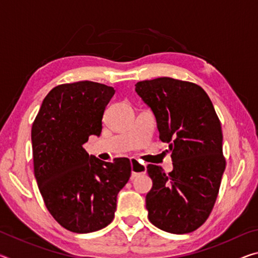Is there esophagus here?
Here are the masks:
<instances>
[{
    "mask_svg": "<svg viewBox=\"0 0 258 258\" xmlns=\"http://www.w3.org/2000/svg\"><path fill=\"white\" fill-rule=\"evenodd\" d=\"M131 169H132V178L147 172L146 165L140 164L137 159H131Z\"/></svg>",
    "mask_w": 258,
    "mask_h": 258,
    "instance_id": "esophagus-1",
    "label": "esophagus"
}]
</instances>
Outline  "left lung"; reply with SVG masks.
Instances as JSON below:
<instances>
[{
  "instance_id": "8db88e82",
  "label": "left lung",
  "mask_w": 258,
  "mask_h": 258,
  "mask_svg": "<svg viewBox=\"0 0 258 258\" xmlns=\"http://www.w3.org/2000/svg\"><path fill=\"white\" fill-rule=\"evenodd\" d=\"M135 92L154 112L173 161L168 174L148 165V217L166 232H192L211 214L225 169L220 119L207 93L194 83L159 77L137 83Z\"/></svg>"
}]
</instances>
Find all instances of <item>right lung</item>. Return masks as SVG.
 <instances>
[{"label": "right lung", "mask_w": 258, "mask_h": 258, "mask_svg": "<svg viewBox=\"0 0 258 258\" xmlns=\"http://www.w3.org/2000/svg\"><path fill=\"white\" fill-rule=\"evenodd\" d=\"M111 86L82 81L52 89L32 127L34 173L45 206L60 225L90 233L111 223L117 195L131 176L127 158L112 163L84 149L99 138Z\"/></svg>", "instance_id": "obj_1"}]
</instances>
